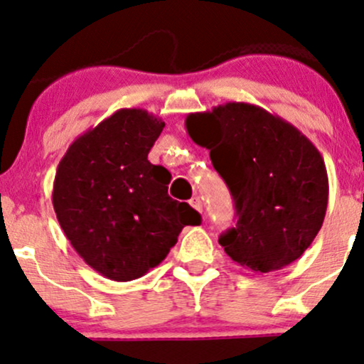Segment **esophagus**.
Wrapping results in <instances>:
<instances>
[{"mask_svg":"<svg viewBox=\"0 0 364 364\" xmlns=\"http://www.w3.org/2000/svg\"><path fill=\"white\" fill-rule=\"evenodd\" d=\"M189 204L194 208L196 211H199V213H203V203H201V199L198 198V196H194V198L189 201Z\"/></svg>","mask_w":364,"mask_h":364,"instance_id":"obj_1","label":"esophagus"}]
</instances>
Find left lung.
I'll list each match as a JSON object with an SVG mask.
<instances>
[{
	"label": "left lung",
	"mask_w": 364,
	"mask_h": 364,
	"mask_svg": "<svg viewBox=\"0 0 364 364\" xmlns=\"http://www.w3.org/2000/svg\"><path fill=\"white\" fill-rule=\"evenodd\" d=\"M186 129L210 149L235 199L239 218L218 240L227 255L255 273L301 258L328 204V175L316 146L279 115L237 101L189 113Z\"/></svg>",
	"instance_id": "1"
}]
</instances>
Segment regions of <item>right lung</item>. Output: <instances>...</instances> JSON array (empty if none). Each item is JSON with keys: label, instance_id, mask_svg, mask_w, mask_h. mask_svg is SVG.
<instances>
[{"label": "right lung", "instance_id": "1", "mask_svg": "<svg viewBox=\"0 0 364 364\" xmlns=\"http://www.w3.org/2000/svg\"><path fill=\"white\" fill-rule=\"evenodd\" d=\"M165 122L122 108L68 146L53 182V208L92 270L129 282L158 267L201 215L168 196L171 175L148 160Z\"/></svg>", "mask_w": 364, "mask_h": 364}]
</instances>
